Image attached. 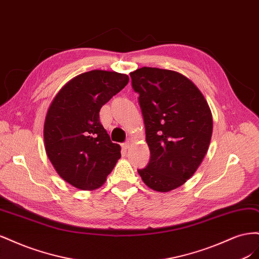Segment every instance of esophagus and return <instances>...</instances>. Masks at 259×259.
Wrapping results in <instances>:
<instances>
[{
  "label": "esophagus",
  "mask_w": 259,
  "mask_h": 259,
  "mask_svg": "<svg viewBox=\"0 0 259 259\" xmlns=\"http://www.w3.org/2000/svg\"><path fill=\"white\" fill-rule=\"evenodd\" d=\"M131 145H132V139H127L126 143L122 144V148L124 149V150H127V149L131 147Z\"/></svg>",
  "instance_id": "1"
}]
</instances>
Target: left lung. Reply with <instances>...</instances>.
Wrapping results in <instances>:
<instances>
[{"label": "left lung", "mask_w": 259, "mask_h": 259, "mask_svg": "<svg viewBox=\"0 0 259 259\" xmlns=\"http://www.w3.org/2000/svg\"><path fill=\"white\" fill-rule=\"evenodd\" d=\"M131 77L151 154L138 174L152 190L176 189L195 173L207 152L213 133L207 101L188 77L171 70L143 67Z\"/></svg>", "instance_id": "1"}]
</instances>
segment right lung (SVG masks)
<instances>
[{"instance_id":"right-lung-1","label":"right lung","mask_w":259,"mask_h":259,"mask_svg":"<svg viewBox=\"0 0 259 259\" xmlns=\"http://www.w3.org/2000/svg\"><path fill=\"white\" fill-rule=\"evenodd\" d=\"M130 81L126 74L92 70L70 80L49 108L45 151L58 175L81 190L101 187L121 158L99 121L101 107Z\"/></svg>"}]
</instances>
